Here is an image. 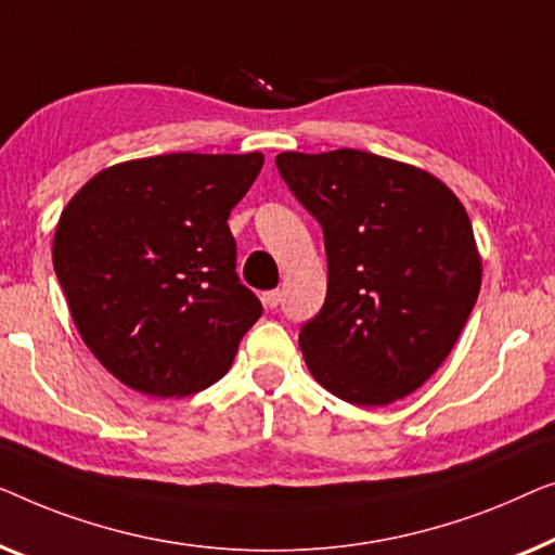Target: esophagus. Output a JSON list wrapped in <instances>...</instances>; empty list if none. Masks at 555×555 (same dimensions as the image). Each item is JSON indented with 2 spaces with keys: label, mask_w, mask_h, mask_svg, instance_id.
I'll use <instances>...</instances> for the list:
<instances>
[{
  "label": "esophagus",
  "mask_w": 555,
  "mask_h": 555,
  "mask_svg": "<svg viewBox=\"0 0 555 555\" xmlns=\"http://www.w3.org/2000/svg\"><path fill=\"white\" fill-rule=\"evenodd\" d=\"M261 301H263V307H267V309H276L279 301H281V292H279V288H271V292H263V294H261Z\"/></svg>",
  "instance_id": "1"
}]
</instances>
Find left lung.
Instances as JSON below:
<instances>
[{
	"label": "left lung",
	"instance_id": "1",
	"mask_svg": "<svg viewBox=\"0 0 555 555\" xmlns=\"http://www.w3.org/2000/svg\"><path fill=\"white\" fill-rule=\"evenodd\" d=\"M276 168L324 231L326 299L299 332L311 377L359 408L412 395L478 301L463 203L427 170L354 147L279 153Z\"/></svg>",
	"mask_w": 555,
	"mask_h": 555
}]
</instances>
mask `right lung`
Here are the masks:
<instances>
[{"mask_svg": "<svg viewBox=\"0 0 555 555\" xmlns=\"http://www.w3.org/2000/svg\"><path fill=\"white\" fill-rule=\"evenodd\" d=\"M261 166V153L118 163L62 210L54 274L82 341L122 385L185 397L229 372L261 301L241 284L225 221Z\"/></svg>", "mask_w": 555, "mask_h": 555, "instance_id": "obj_1", "label": "right lung"}]
</instances>
